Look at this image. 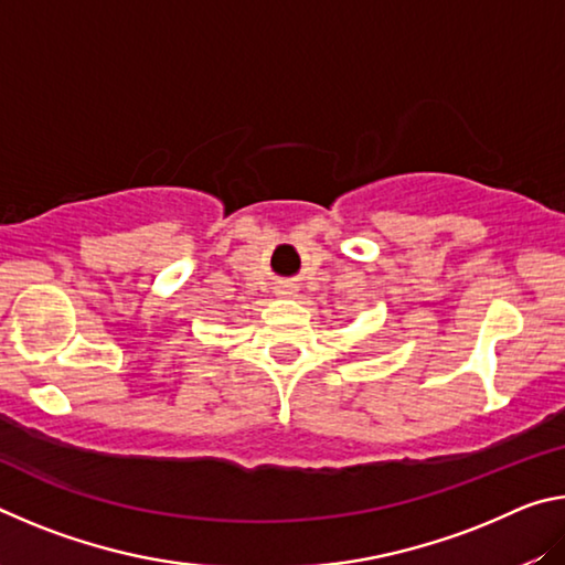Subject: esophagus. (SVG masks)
Returning a JSON list of instances; mask_svg holds the SVG:
<instances>
[{"label": "esophagus", "mask_w": 565, "mask_h": 565, "mask_svg": "<svg viewBox=\"0 0 565 565\" xmlns=\"http://www.w3.org/2000/svg\"><path fill=\"white\" fill-rule=\"evenodd\" d=\"M276 294H279V296H296V286L294 284H279V286H276Z\"/></svg>", "instance_id": "1"}]
</instances>
